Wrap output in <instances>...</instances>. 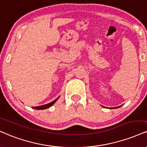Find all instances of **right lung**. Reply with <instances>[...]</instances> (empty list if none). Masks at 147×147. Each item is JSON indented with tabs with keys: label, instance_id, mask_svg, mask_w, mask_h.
<instances>
[{
	"label": "right lung",
	"instance_id": "1",
	"mask_svg": "<svg viewBox=\"0 0 147 147\" xmlns=\"http://www.w3.org/2000/svg\"><path fill=\"white\" fill-rule=\"evenodd\" d=\"M58 99L57 98H56L55 100H54L53 101H52L50 103H48V104H46V105H41V106H37V107H33L32 108L33 109H47L49 108V107H50L51 106H52L55 102H56V100Z\"/></svg>",
	"mask_w": 147,
	"mask_h": 147
}]
</instances>
